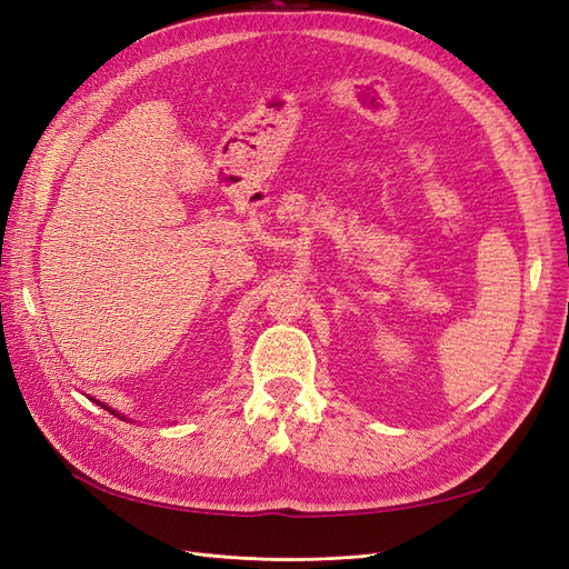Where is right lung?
<instances>
[{
	"label": "right lung",
	"mask_w": 569,
	"mask_h": 569,
	"mask_svg": "<svg viewBox=\"0 0 569 569\" xmlns=\"http://www.w3.org/2000/svg\"><path fill=\"white\" fill-rule=\"evenodd\" d=\"M101 408H104V410H109V408H107V406H104V403H101ZM111 412H113V410H111Z\"/></svg>",
	"instance_id": "1"
}]
</instances>
